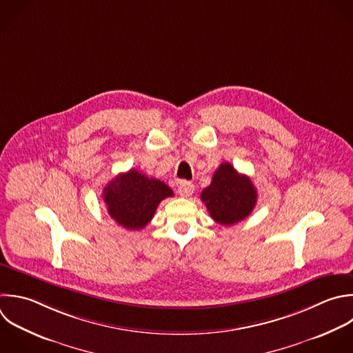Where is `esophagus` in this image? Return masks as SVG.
Masks as SVG:
<instances>
[{
	"instance_id": "34e87169",
	"label": "esophagus",
	"mask_w": 353,
	"mask_h": 353,
	"mask_svg": "<svg viewBox=\"0 0 353 353\" xmlns=\"http://www.w3.org/2000/svg\"><path fill=\"white\" fill-rule=\"evenodd\" d=\"M193 190H194V186H193V183H190V182L182 181V182H179V185H178V194L182 196V197H189V196H192Z\"/></svg>"
}]
</instances>
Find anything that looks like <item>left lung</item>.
Masks as SVG:
<instances>
[{"label": "left lung", "instance_id": "left-lung-1", "mask_svg": "<svg viewBox=\"0 0 353 353\" xmlns=\"http://www.w3.org/2000/svg\"><path fill=\"white\" fill-rule=\"evenodd\" d=\"M200 197L216 223L230 226L251 214L258 194L247 175L239 174L232 164L222 163Z\"/></svg>", "mask_w": 353, "mask_h": 353}]
</instances>
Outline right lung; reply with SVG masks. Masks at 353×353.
I'll use <instances>...</instances> for the list:
<instances>
[{"instance_id":"obj_1","label":"right lung","mask_w":353,"mask_h":353,"mask_svg":"<svg viewBox=\"0 0 353 353\" xmlns=\"http://www.w3.org/2000/svg\"><path fill=\"white\" fill-rule=\"evenodd\" d=\"M102 196L109 215L119 225L139 230L152 221L160 201L174 196V192L164 182L130 170L112 179Z\"/></svg>"}]
</instances>
